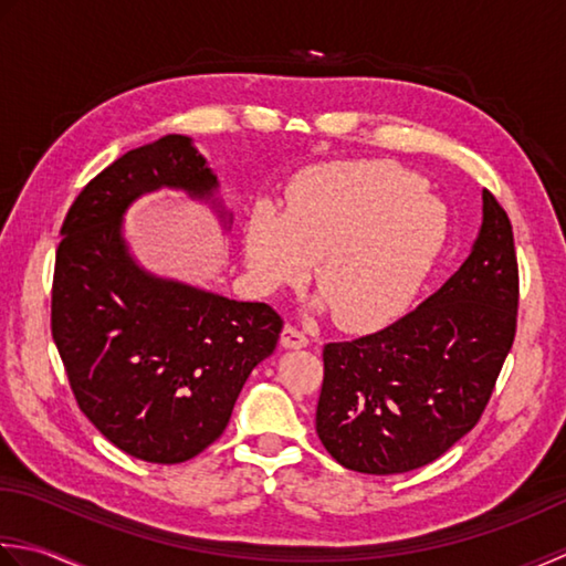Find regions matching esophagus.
<instances>
[{
  "label": "esophagus",
  "mask_w": 566,
  "mask_h": 566,
  "mask_svg": "<svg viewBox=\"0 0 566 566\" xmlns=\"http://www.w3.org/2000/svg\"><path fill=\"white\" fill-rule=\"evenodd\" d=\"M307 342H310L307 334L295 325H285L281 332V344L285 349H303L307 347Z\"/></svg>",
  "instance_id": "34e87169"
}]
</instances>
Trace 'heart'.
<instances>
[{"label":"heart","mask_w":566,"mask_h":566,"mask_svg":"<svg viewBox=\"0 0 566 566\" xmlns=\"http://www.w3.org/2000/svg\"><path fill=\"white\" fill-rule=\"evenodd\" d=\"M444 239V207L418 176L384 160H344L297 176L287 210L253 207L244 253L263 295L300 285L319 259L317 307L349 329H378L410 307Z\"/></svg>","instance_id":"1"}]
</instances>
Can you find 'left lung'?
Wrapping results in <instances>:
<instances>
[{
    "mask_svg": "<svg viewBox=\"0 0 566 566\" xmlns=\"http://www.w3.org/2000/svg\"><path fill=\"white\" fill-rule=\"evenodd\" d=\"M517 325L513 227L483 190L469 259L386 329L322 352L317 434L344 469L402 474L442 457L486 410Z\"/></svg>",
    "mask_w": 566,
    "mask_h": 566,
    "instance_id": "8db88e82",
    "label": "left lung"
}]
</instances>
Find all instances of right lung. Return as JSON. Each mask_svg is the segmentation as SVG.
<instances>
[{
  "mask_svg": "<svg viewBox=\"0 0 566 566\" xmlns=\"http://www.w3.org/2000/svg\"><path fill=\"white\" fill-rule=\"evenodd\" d=\"M160 188L212 200L217 176L192 138L168 134L134 148L77 195L55 251L51 332L87 420L126 454L180 464L224 432L283 319L266 303H239L138 266L122 219Z\"/></svg>",
  "mask_w": 566,
  "mask_h": 566,
  "instance_id": "obj_1",
  "label": "right lung"
}]
</instances>
